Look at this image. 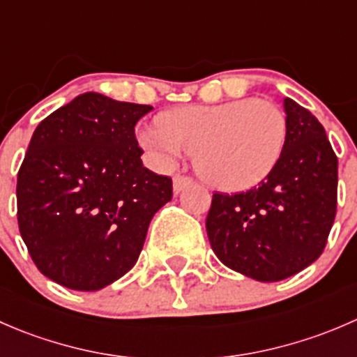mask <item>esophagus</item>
I'll list each match as a JSON object with an SVG mask.
<instances>
[{"label":"esophagus","mask_w":357,"mask_h":357,"mask_svg":"<svg viewBox=\"0 0 357 357\" xmlns=\"http://www.w3.org/2000/svg\"><path fill=\"white\" fill-rule=\"evenodd\" d=\"M193 179L188 178V176H181V174H176L174 178H172V188H174V193H179L181 192L185 186L192 185Z\"/></svg>","instance_id":"34e87169"}]
</instances>
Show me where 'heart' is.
I'll use <instances>...</instances> for the list:
<instances>
[{
	"instance_id": "heart-1",
	"label": "heart",
	"mask_w": 357,
	"mask_h": 357,
	"mask_svg": "<svg viewBox=\"0 0 357 357\" xmlns=\"http://www.w3.org/2000/svg\"><path fill=\"white\" fill-rule=\"evenodd\" d=\"M157 121V126L136 132L150 162L158 169H171L193 152L200 178L225 192L259 185L285 150V114L268 100L181 105L162 112Z\"/></svg>"
}]
</instances>
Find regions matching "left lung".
<instances>
[{"mask_svg":"<svg viewBox=\"0 0 357 357\" xmlns=\"http://www.w3.org/2000/svg\"><path fill=\"white\" fill-rule=\"evenodd\" d=\"M287 142L271 174L248 192L214 193L208 242L219 261L257 282H280L325 250L337 214L338 160L325 128L291 98Z\"/></svg>","mask_w":357,"mask_h":357,"instance_id":"8db88e82","label":"left lung"}]
</instances>
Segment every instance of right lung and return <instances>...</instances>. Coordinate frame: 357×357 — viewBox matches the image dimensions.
<instances>
[{
  "label": "right lung",
  "instance_id": "obj_1",
  "mask_svg": "<svg viewBox=\"0 0 357 357\" xmlns=\"http://www.w3.org/2000/svg\"><path fill=\"white\" fill-rule=\"evenodd\" d=\"M153 107L84 93L39 122L17 176V219L39 271L95 291L136 264L172 179L143 167L135 126Z\"/></svg>",
  "mask_w": 357,
  "mask_h": 357
}]
</instances>
